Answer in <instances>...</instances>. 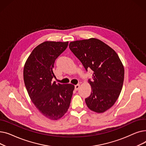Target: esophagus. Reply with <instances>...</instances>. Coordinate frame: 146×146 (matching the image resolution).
I'll return each instance as SVG.
<instances>
[{
    "label": "esophagus",
    "instance_id": "esophagus-1",
    "mask_svg": "<svg viewBox=\"0 0 146 146\" xmlns=\"http://www.w3.org/2000/svg\"><path fill=\"white\" fill-rule=\"evenodd\" d=\"M79 87H80V85H79V84H78V85H76L74 86V89H75L76 90H78L79 89Z\"/></svg>",
    "mask_w": 146,
    "mask_h": 146
}]
</instances>
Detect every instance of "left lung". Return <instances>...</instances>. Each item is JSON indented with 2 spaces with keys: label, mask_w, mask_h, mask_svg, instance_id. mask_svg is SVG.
<instances>
[{
  "label": "left lung",
  "mask_w": 146,
  "mask_h": 146,
  "mask_svg": "<svg viewBox=\"0 0 146 146\" xmlns=\"http://www.w3.org/2000/svg\"><path fill=\"white\" fill-rule=\"evenodd\" d=\"M69 48L88 71L94 72L90 95L85 99L88 108L102 113L112 107L119 96L124 68L117 52L96 38L70 42Z\"/></svg>",
  "instance_id": "obj_1"
}]
</instances>
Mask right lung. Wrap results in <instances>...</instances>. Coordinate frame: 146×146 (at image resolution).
<instances>
[{"label":"right lung","mask_w":146,"mask_h":146,"mask_svg":"<svg viewBox=\"0 0 146 146\" xmlns=\"http://www.w3.org/2000/svg\"><path fill=\"white\" fill-rule=\"evenodd\" d=\"M68 42L45 41L33 50L24 68V80L28 94L37 110L52 120L62 117L70 106L74 86L52 82L56 58Z\"/></svg>","instance_id":"right-lung-1"}]
</instances>
